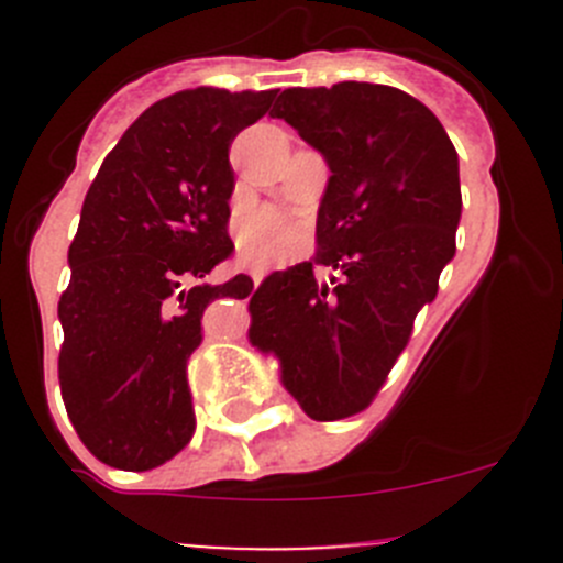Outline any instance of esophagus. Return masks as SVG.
I'll list each match as a JSON object with an SVG mask.
<instances>
[{
	"instance_id": "1",
	"label": "esophagus",
	"mask_w": 563,
	"mask_h": 563,
	"mask_svg": "<svg viewBox=\"0 0 563 563\" xmlns=\"http://www.w3.org/2000/svg\"><path fill=\"white\" fill-rule=\"evenodd\" d=\"M250 277H253V283L258 286V283L264 280V269H261V266H250Z\"/></svg>"
}]
</instances>
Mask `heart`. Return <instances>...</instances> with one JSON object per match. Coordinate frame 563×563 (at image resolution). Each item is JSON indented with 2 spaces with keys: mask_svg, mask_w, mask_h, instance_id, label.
Instances as JSON below:
<instances>
[{
  "mask_svg": "<svg viewBox=\"0 0 563 563\" xmlns=\"http://www.w3.org/2000/svg\"><path fill=\"white\" fill-rule=\"evenodd\" d=\"M299 240H302V234H299L297 225L288 223L275 209H258L242 220L240 247L247 258L258 261V264L283 261L297 250Z\"/></svg>",
  "mask_w": 563,
  "mask_h": 563,
  "instance_id": "obj_1",
  "label": "heart"
}]
</instances>
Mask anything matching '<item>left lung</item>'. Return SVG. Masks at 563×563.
I'll list each match as a JSON object with an SVG mask.
<instances>
[{
  "label": "left lung",
  "instance_id": "1",
  "mask_svg": "<svg viewBox=\"0 0 563 563\" xmlns=\"http://www.w3.org/2000/svg\"><path fill=\"white\" fill-rule=\"evenodd\" d=\"M286 119L329 163L316 255L250 297V340L275 351L283 384L318 422L365 411L439 294L460 223L457 152L428 106L384 84L280 92ZM321 265L338 271L329 284Z\"/></svg>",
  "mask_w": 563,
  "mask_h": 563
}]
</instances>
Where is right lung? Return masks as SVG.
<instances>
[{
  "label": "right lung",
  "mask_w": 563,
  "mask_h": 563,
  "mask_svg": "<svg viewBox=\"0 0 563 563\" xmlns=\"http://www.w3.org/2000/svg\"><path fill=\"white\" fill-rule=\"evenodd\" d=\"M275 95H168L130 124L89 185L59 299V384L78 439L113 468H157L196 433L187 360L203 340V310L253 294L247 275L198 280L234 250L229 152Z\"/></svg>",
  "instance_id": "obj_1"
}]
</instances>
